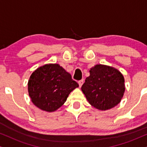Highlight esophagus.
I'll return each mask as SVG.
<instances>
[{
    "label": "esophagus",
    "instance_id": "34e87169",
    "mask_svg": "<svg viewBox=\"0 0 147 147\" xmlns=\"http://www.w3.org/2000/svg\"><path fill=\"white\" fill-rule=\"evenodd\" d=\"M78 83H79V87H81V86H82V85L83 84V80H80V81H79V82H78Z\"/></svg>",
    "mask_w": 147,
    "mask_h": 147
}]
</instances>
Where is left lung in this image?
Wrapping results in <instances>:
<instances>
[{"label":"left lung","instance_id":"left-lung-1","mask_svg":"<svg viewBox=\"0 0 147 147\" xmlns=\"http://www.w3.org/2000/svg\"><path fill=\"white\" fill-rule=\"evenodd\" d=\"M90 74L81 87L89 103L101 111L117 105L125 92L123 75L116 68L102 64L92 67Z\"/></svg>","mask_w":147,"mask_h":147}]
</instances>
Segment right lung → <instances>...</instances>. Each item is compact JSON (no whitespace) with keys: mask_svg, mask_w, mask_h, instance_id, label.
Instances as JSON below:
<instances>
[{"mask_svg":"<svg viewBox=\"0 0 147 147\" xmlns=\"http://www.w3.org/2000/svg\"><path fill=\"white\" fill-rule=\"evenodd\" d=\"M79 87L71 75L57 64H47L34 70L28 83L32 103L47 112L64 105L70 93Z\"/></svg>","mask_w":147,"mask_h":147,"instance_id":"add662e5","label":"right lung"}]
</instances>
